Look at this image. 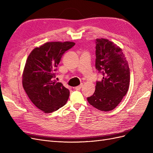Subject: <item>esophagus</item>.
Here are the masks:
<instances>
[{"instance_id": "1", "label": "esophagus", "mask_w": 153, "mask_h": 153, "mask_svg": "<svg viewBox=\"0 0 153 153\" xmlns=\"http://www.w3.org/2000/svg\"><path fill=\"white\" fill-rule=\"evenodd\" d=\"M82 87H83V84H81V85H79V86H77V87L74 88V89L77 90V91H78V90H80V89L82 88Z\"/></svg>"}]
</instances>
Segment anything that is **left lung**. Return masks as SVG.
<instances>
[{"mask_svg":"<svg viewBox=\"0 0 153 153\" xmlns=\"http://www.w3.org/2000/svg\"><path fill=\"white\" fill-rule=\"evenodd\" d=\"M96 68L103 74V79L96 81L95 92L87 100L98 110L109 111L116 108L126 95L130 70L118 46L106 39H96Z\"/></svg>","mask_w":153,"mask_h":153,"instance_id":"8db88e82","label":"left lung"}]
</instances>
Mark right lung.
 I'll use <instances>...</instances> for the list:
<instances>
[{
  "label": "right lung",
  "mask_w": 153,
  "mask_h": 153,
  "mask_svg": "<svg viewBox=\"0 0 153 153\" xmlns=\"http://www.w3.org/2000/svg\"><path fill=\"white\" fill-rule=\"evenodd\" d=\"M74 45L69 41L46 42L34 48L27 59L23 88L32 102L45 113L56 111L67 102L68 89L54 78L62 55Z\"/></svg>",
  "instance_id": "1"
}]
</instances>
